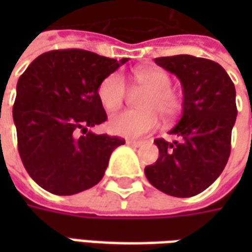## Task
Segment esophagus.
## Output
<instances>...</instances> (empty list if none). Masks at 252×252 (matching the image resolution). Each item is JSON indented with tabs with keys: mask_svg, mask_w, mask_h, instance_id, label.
Segmentation results:
<instances>
[{
	"mask_svg": "<svg viewBox=\"0 0 252 252\" xmlns=\"http://www.w3.org/2000/svg\"><path fill=\"white\" fill-rule=\"evenodd\" d=\"M126 144H129L132 147H140L142 142H139V140H126Z\"/></svg>",
	"mask_w": 252,
	"mask_h": 252,
	"instance_id": "1",
	"label": "esophagus"
}]
</instances>
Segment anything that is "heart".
<instances>
[{
	"mask_svg": "<svg viewBox=\"0 0 252 252\" xmlns=\"http://www.w3.org/2000/svg\"><path fill=\"white\" fill-rule=\"evenodd\" d=\"M137 88L147 94L143 97L140 108L144 110H126L109 120V131L126 137L142 136L158 126V116L164 121L174 120L180 115L182 102L178 94L171 90V77L158 67H142L135 72ZM98 98L105 110L120 109L128 97V85L120 72H112L98 86Z\"/></svg>",
	"mask_w": 252,
	"mask_h": 252,
	"instance_id": "b5f03b06",
	"label": "heart"
}]
</instances>
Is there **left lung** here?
I'll return each mask as SVG.
<instances>
[{"mask_svg": "<svg viewBox=\"0 0 252 252\" xmlns=\"http://www.w3.org/2000/svg\"><path fill=\"white\" fill-rule=\"evenodd\" d=\"M155 63L177 75L184 89L182 116L170 135L155 139L159 158L144 169L150 184L166 194L191 197L221 174L231 153L236 121V92L219 63L191 55L157 58Z\"/></svg>", "mask_w": 252, "mask_h": 252, "instance_id": "1", "label": "left lung"}]
</instances>
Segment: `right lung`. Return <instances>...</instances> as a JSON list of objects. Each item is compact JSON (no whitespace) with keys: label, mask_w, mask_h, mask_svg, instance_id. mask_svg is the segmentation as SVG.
Wrapping results in <instances>:
<instances>
[{"label":"right lung","mask_w":252,"mask_h":252,"mask_svg":"<svg viewBox=\"0 0 252 252\" xmlns=\"http://www.w3.org/2000/svg\"><path fill=\"white\" fill-rule=\"evenodd\" d=\"M121 61L85 50L41 54L17 82L13 120L19 153L31 178L58 195L77 194L102 180L110 154L126 140L95 135L106 120L98 86Z\"/></svg>","instance_id":"obj_1"}]
</instances>
